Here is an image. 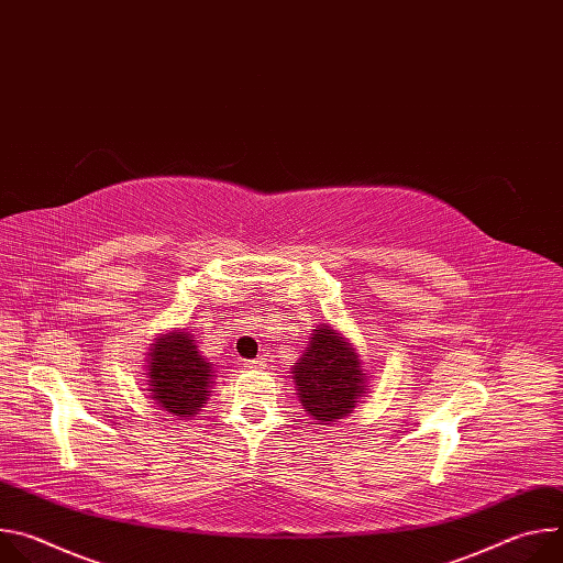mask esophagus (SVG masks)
I'll return each mask as SVG.
<instances>
[{
	"label": "esophagus",
	"mask_w": 563,
	"mask_h": 563,
	"mask_svg": "<svg viewBox=\"0 0 563 563\" xmlns=\"http://www.w3.org/2000/svg\"><path fill=\"white\" fill-rule=\"evenodd\" d=\"M267 365V358H263V356H258V358H252V361H245L243 363V367H247V369H263Z\"/></svg>",
	"instance_id": "obj_1"
}]
</instances>
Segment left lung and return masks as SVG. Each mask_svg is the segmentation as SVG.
Masks as SVG:
<instances>
[{"mask_svg": "<svg viewBox=\"0 0 563 563\" xmlns=\"http://www.w3.org/2000/svg\"><path fill=\"white\" fill-rule=\"evenodd\" d=\"M291 378L302 412L318 426H336L350 417L372 387L356 345L330 323L316 325L291 365Z\"/></svg>", "mask_w": 563, "mask_h": 563, "instance_id": "left-lung-1", "label": "left lung"}]
</instances>
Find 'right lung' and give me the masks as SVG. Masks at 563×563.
I'll return each mask as SVG.
<instances>
[{
    "label": "right lung",
    "instance_id": "right-lung-1",
    "mask_svg": "<svg viewBox=\"0 0 563 563\" xmlns=\"http://www.w3.org/2000/svg\"><path fill=\"white\" fill-rule=\"evenodd\" d=\"M144 369L148 398L176 419L196 417L216 383L213 363L200 354L196 336L185 328L153 339Z\"/></svg>",
    "mask_w": 563,
    "mask_h": 563
}]
</instances>
